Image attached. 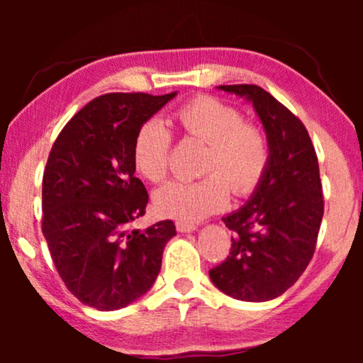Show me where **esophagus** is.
I'll list each match as a JSON object with an SVG mask.
<instances>
[{"label":"esophagus","instance_id":"34e87169","mask_svg":"<svg viewBox=\"0 0 363 363\" xmlns=\"http://www.w3.org/2000/svg\"><path fill=\"white\" fill-rule=\"evenodd\" d=\"M177 230L180 233H193L198 230L196 225H193V223H185V221H178L177 223Z\"/></svg>","mask_w":363,"mask_h":363}]
</instances>
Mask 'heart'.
<instances>
[{
  "instance_id": "obj_1",
  "label": "heart",
  "mask_w": 363,
  "mask_h": 363,
  "mask_svg": "<svg viewBox=\"0 0 363 363\" xmlns=\"http://www.w3.org/2000/svg\"><path fill=\"white\" fill-rule=\"evenodd\" d=\"M177 122L188 137L206 143L198 182H170L155 191L153 201L163 216L200 221L223 210L228 186L236 195H247L259 185L269 162V145L259 127L246 123L241 112L220 99L195 97L177 112ZM172 135L157 118L138 128L133 140V165L152 183L168 172Z\"/></svg>"
}]
</instances>
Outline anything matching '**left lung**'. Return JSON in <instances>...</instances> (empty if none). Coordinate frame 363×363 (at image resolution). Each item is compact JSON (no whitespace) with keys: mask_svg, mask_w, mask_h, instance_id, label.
<instances>
[{"mask_svg":"<svg viewBox=\"0 0 363 363\" xmlns=\"http://www.w3.org/2000/svg\"><path fill=\"white\" fill-rule=\"evenodd\" d=\"M216 89L251 104L264 128L269 162L246 205L223 216L235 231L231 252L210 279L233 299L271 301L299 279L314 255L324 216L319 162L302 122L264 89Z\"/></svg>","mask_w":363,"mask_h":363,"instance_id":"left-lung-1","label":"left lung"}]
</instances>
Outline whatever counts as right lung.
I'll use <instances>...</instances> for the list:
<instances>
[{"label":"right lung","instance_id":"add662e5","mask_svg":"<svg viewBox=\"0 0 363 363\" xmlns=\"http://www.w3.org/2000/svg\"><path fill=\"white\" fill-rule=\"evenodd\" d=\"M178 92L106 94L59 133L43 177V235L67 289L97 311H117L145 296L162 267L172 220L145 231L148 193L135 177L133 140Z\"/></svg>","mask_w":363,"mask_h":363}]
</instances>
